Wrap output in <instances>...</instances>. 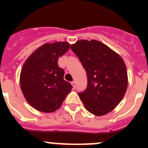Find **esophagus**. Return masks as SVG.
<instances>
[{"label": "esophagus", "mask_w": 148, "mask_h": 148, "mask_svg": "<svg viewBox=\"0 0 148 148\" xmlns=\"http://www.w3.org/2000/svg\"><path fill=\"white\" fill-rule=\"evenodd\" d=\"M71 85H72L73 88H74V89H75V88H76V83H75V82L73 81L72 82H71Z\"/></svg>", "instance_id": "obj_1"}]
</instances>
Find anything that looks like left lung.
I'll return each instance as SVG.
<instances>
[{"label":"left lung","instance_id":"obj_1","mask_svg":"<svg viewBox=\"0 0 148 148\" xmlns=\"http://www.w3.org/2000/svg\"><path fill=\"white\" fill-rule=\"evenodd\" d=\"M71 49L87 76L86 90L78 94L86 110L96 116L112 111L127 88V71L122 58L97 40H79Z\"/></svg>","mask_w":148,"mask_h":148}]
</instances>
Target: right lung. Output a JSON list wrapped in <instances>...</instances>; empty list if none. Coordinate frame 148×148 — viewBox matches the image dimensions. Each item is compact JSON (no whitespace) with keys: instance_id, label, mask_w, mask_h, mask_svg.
Listing matches in <instances>:
<instances>
[{"instance_id":"add662e5","label":"right lung","mask_w":148,"mask_h":148,"mask_svg":"<svg viewBox=\"0 0 148 148\" xmlns=\"http://www.w3.org/2000/svg\"><path fill=\"white\" fill-rule=\"evenodd\" d=\"M66 41L46 43L34 51L26 60L20 74V85L28 104L42 112L60 108L71 91V84L64 79V71L58 59L69 50Z\"/></svg>"}]
</instances>
